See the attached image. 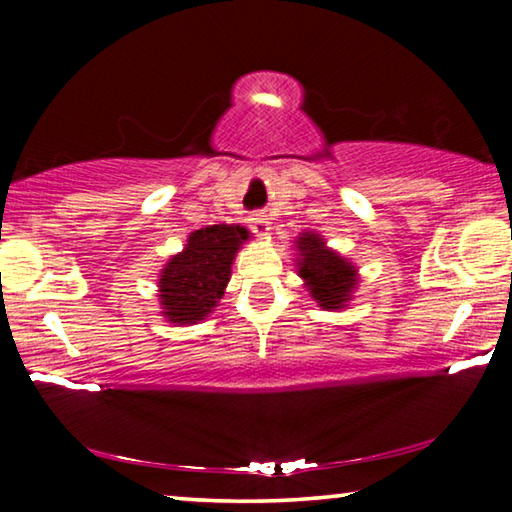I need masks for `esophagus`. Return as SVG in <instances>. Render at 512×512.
Returning a JSON list of instances; mask_svg holds the SVG:
<instances>
[{
	"label": "esophagus",
	"mask_w": 512,
	"mask_h": 512,
	"mask_svg": "<svg viewBox=\"0 0 512 512\" xmlns=\"http://www.w3.org/2000/svg\"><path fill=\"white\" fill-rule=\"evenodd\" d=\"M250 228H253L255 235L264 237L268 235V230H271V221H268V216L264 212L253 214V219H250Z\"/></svg>",
	"instance_id": "obj_1"
}]
</instances>
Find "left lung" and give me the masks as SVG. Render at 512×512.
Segmentation results:
<instances>
[{
  "instance_id": "obj_1",
  "label": "left lung",
  "mask_w": 512,
  "mask_h": 512,
  "mask_svg": "<svg viewBox=\"0 0 512 512\" xmlns=\"http://www.w3.org/2000/svg\"><path fill=\"white\" fill-rule=\"evenodd\" d=\"M300 250V275L305 277L307 287L320 307L339 309L350 300V291L357 284L354 268L334 250L325 248L318 235H302L298 239Z\"/></svg>"
}]
</instances>
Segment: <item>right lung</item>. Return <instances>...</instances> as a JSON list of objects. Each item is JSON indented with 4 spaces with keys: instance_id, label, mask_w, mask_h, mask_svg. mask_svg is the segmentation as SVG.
Segmentation results:
<instances>
[{
    "instance_id": "add662e5",
    "label": "right lung",
    "mask_w": 512,
    "mask_h": 512,
    "mask_svg": "<svg viewBox=\"0 0 512 512\" xmlns=\"http://www.w3.org/2000/svg\"><path fill=\"white\" fill-rule=\"evenodd\" d=\"M246 239L248 230L241 225H207L192 232L183 253L162 271V314L180 325L210 314L230 282V264Z\"/></svg>"
}]
</instances>
